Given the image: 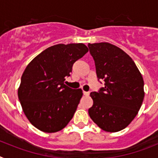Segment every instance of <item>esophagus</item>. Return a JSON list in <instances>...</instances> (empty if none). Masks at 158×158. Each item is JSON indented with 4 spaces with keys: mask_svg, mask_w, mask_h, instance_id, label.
Returning <instances> with one entry per match:
<instances>
[{
    "mask_svg": "<svg viewBox=\"0 0 158 158\" xmlns=\"http://www.w3.org/2000/svg\"><path fill=\"white\" fill-rule=\"evenodd\" d=\"M83 94H84V95H89V94H90V92H88V91H84V90H83Z\"/></svg>",
    "mask_w": 158,
    "mask_h": 158,
    "instance_id": "obj_1",
    "label": "esophagus"
}]
</instances>
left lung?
I'll use <instances>...</instances> for the list:
<instances>
[{
    "label": "left lung",
    "mask_w": 158,
    "mask_h": 158,
    "mask_svg": "<svg viewBox=\"0 0 158 158\" xmlns=\"http://www.w3.org/2000/svg\"><path fill=\"white\" fill-rule=\"evenodd\" d=\"M98 79L105 87L91 92L90 118L106 132L128 127L143 102L144 81L134 60L118 47L106 42L88 44Z\"/></svg>",
    "instance_id": "1"
}]
</instances>
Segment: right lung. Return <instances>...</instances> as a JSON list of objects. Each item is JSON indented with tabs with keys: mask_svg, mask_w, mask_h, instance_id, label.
I'll return each mask as SVG.
<instances>
[{
	"mask_svg": "<svg viewBox=\"0 0 158 158\" xmlns=\"http://www.w3.org/2000/svg\"><path fill=\"white\" fill-rule=\"evenodd\" d=\"M88 52L83 44H60L35 56L22 75L18 98L31 125L45 133L63 130L73 118L83 90L64 84L74 63Z\"/></svg>",
	"mask_w": 158,
	"mask_h": 158,
	"instance_id": "1",
	"label": "right lung"
}]
</instances>
